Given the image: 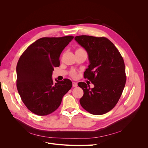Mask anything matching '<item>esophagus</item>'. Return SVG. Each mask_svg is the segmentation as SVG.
<instances>
[{"label": "esophagus", "mask_w": 148, "mask_h": 148, "mask_svg": "<svg viewBox=\"0 0 148 148\" xmlns=\"http://www.w3.org/2000/svg\"><path fill=\"white\" fill-rule=\"evenodd\" d=\"M78 86V84L75 82H73V87H77Z\"/></svg>", "instance_id": "esophagus-1"}]
</instances>
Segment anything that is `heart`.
Instances as JSON below:
<instances>
[{"label":"heart","instance_id":"obj_1","mask_svg":"<svg viewBox=\"0 0 148 148\" xmlns=\"http://www.w3.org/2000/svg\"><path fill=\"white\" fill-rule=\"evenodd\" d=\"M82 50H83L82 49H77V50H76V51H82ZM70 75H71V76H72V77H76V75H77V73H76V71H75V70H72L71 72H70Z\"/></svg>","mask_w":148,"mask_h":148}]
</instances>
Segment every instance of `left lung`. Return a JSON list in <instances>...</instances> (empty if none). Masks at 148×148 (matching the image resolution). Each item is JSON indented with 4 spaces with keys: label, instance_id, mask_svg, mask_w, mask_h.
I'll list each match as a JSON object with an SVG mask.
<instances>
[{
    "label": "left lung",
    "instance_id": "obj_1",
    "mask_svg": "<svg viewBox=\"0 0 148 148\" xmlns=\"http://www.w3.org/2000/svg\"><path fill=\"white\" fill-rule=\"evenodd\" d=\"M75 40L87 51L90 64L84 77L94 85L91 89L86 82L78 84L84 91L80 104L91 114H106L116 105L125 86L123 59L106 37L82 35L76 36Z\"/></svg>",
    "mask_w": 148,
    "mask_h": 148
}]
</instances>
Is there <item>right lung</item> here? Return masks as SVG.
Masks as SVG:
<instances>
[{"label": "right lung", "instance_id": "add662e5", "mask_svg": "<svg viewBox=\"0 0 148 148\" xmlns=\"http://www.w3.org/2000/svg\"><path fill=\"white\" fill-rule=\"evenodd\" d=\"M74 36L42 37L30 45L21 55L16 67V86L29 110L40 116L55 111L63 96L72 87L69 79L54 82V67L60 66L62 51Z\"/></svg>", "mask_w": 148, "mask_h": 148}]
</instances>
